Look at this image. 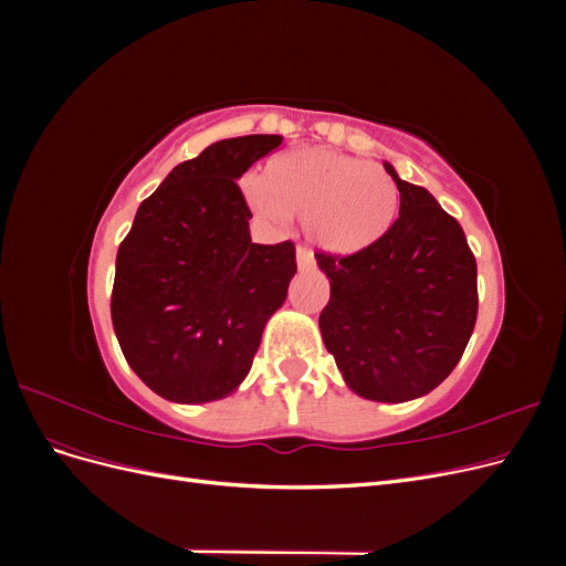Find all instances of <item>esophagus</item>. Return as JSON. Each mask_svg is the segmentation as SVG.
<instances>
[{
  "label": "esophagus",
  "instance_id": "obj_1",
  "mask_svg": "<svg viewBox=\"0 0 566 566\" xmlns=\"http://www.w3.org/2000/svg\"><path fill=\"white\" fill-rule=\"evenodd\" d=\"M297 264L300 269H310L314 264V252L306 245H297Z\"/></svg>",
  "mask_w": 566,
  "mask_h": 566
}]
</instances>
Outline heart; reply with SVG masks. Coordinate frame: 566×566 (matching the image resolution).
Masks as SVG:
<instances>
[{"mask_svg":"<svg viewBox=\"0 0 566 566\" xmlns=\"http://www.w3.org/2000/svg\"><path fill=\"white\" fill-rule=\"evenodd\" d=\"M245 198L266 219L300 217L312 241L333 254L380 243L399 217V186L380 165L331 148H302L266 163Z\"/></svg>","mask_w":566,"mask_h":566,"instance_id":"b5f03b06","label":"heart"}]
</instances>
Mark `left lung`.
I'll return each mask as SVG.
<instances>
[{"instance_id":"obj_1","label":"left lung","mask_w":566,"mask_h":566,"mask_svg":"<svg viewBox=\"0 0 566 566\" xmlns=\"http://www.w3.org/2000/svg\"><path fill=\"white\" fill-rule=\"evenodd\" d=\"M399 219L356 254L318 252L331 300L318 325L345 382L401 403L449 378L476 323V262L458 221L422 186L397 177Z\"/></svg>"}]
</instances>
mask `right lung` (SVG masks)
<instances>
[{"mask_svg":"<svg viewBox=\"0 0 566 566\" xmlns=\"http://www.w3.org/2000/svg\"><path fill=\"white\" fill-rule=\"evenodd\" d=\"M279 134H250L177 165L119 243L111 316L132 370L160 397L200 403L245 380L295 276V243H252L235 179Z\"/></svg>","mask_w":566,"mask_h":566,"instance_id":"obj_1","label":"right lung"}]
</instances>
